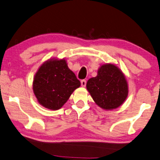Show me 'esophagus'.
<instances>
[{
	"mask_svg": "<svg viewBox=\"0 0 160 160\" xmlns=\"http://www.w3.org/2000/svg\"><path fill=\"white\" fill-rule=\"evenodd\" d=\"M81 83H82V86H83V87H85L86 85V81L85 79H83L81 81Z\"/></svg>",
	"mask_w": 160,
	"mask_h": 160,
	"instance_id": "obj_1",
	"label": "esophagus"
}]
</instances>
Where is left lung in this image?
Here are the masks:
<instances>
[{
    "label": "left lung",
    "mask_w": 160,
    "mask_h": 160,
    "mask_svg": "<svg viewBox=\"0 0 160 160\" xmlns=\"http://www.w3.org/2000/svg\"><path fill=\"white\" fill-rule=\"evenodd\" d=\"M86 88L95 102L105 110L119 107L128 96V84L124 75L112 64L100 67L97 77L87 82Z\"/></svg>",
    "instance_id": "obj_1"
}]
</instances>
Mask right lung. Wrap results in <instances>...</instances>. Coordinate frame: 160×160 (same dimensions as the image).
<instances>
[{"label": "right lung", "mask_w": 160, "mask_h": 160, "mask_svg": "<svg viewBox=\"0 0 160 160\" xmlns=\"http://www.w3.org/2000/svg\"><path fill=\"white\" fill-rule=\"evenodd\" d=\"M81 85L65 60H50L42 64L33 78V90L38 102L57 110L62 107Z\"/></svg>", "instance_id": "right-lung-1"}]
</instances>
